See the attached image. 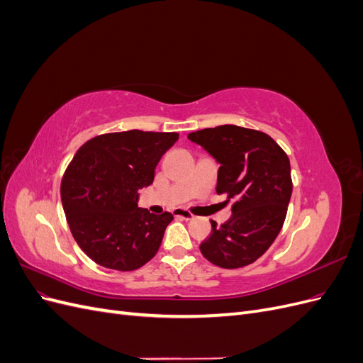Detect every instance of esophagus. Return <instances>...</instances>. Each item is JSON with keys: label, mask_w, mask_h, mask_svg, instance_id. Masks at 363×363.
<instances>
[{"label": "esophagus", "mask_w": 363, "mask_h": 363, "mask_svg": "<svg viewBox=\"0 0 363 363\" xmlns=\"http://www.w3.org/2000/svg\"><path fill=\"white\" fill-rule=\"evenodd\" d=\"M172 215H174L175 218H182V219H186V221H188V219H192V218H194V215H192L191 212L184 211V208H180V207L174 208V211H172Z\"/></svg>", "instance_id": "1"}]
</instances>
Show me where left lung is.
Returning <instances> with one entry per match:
<instances>
[{"mask_svg": "<svg viewBox=\"0 0 363 363\" xmlns=\"http://www.w3.org/2000/svg\"><path fill=\"white\" fill-rule=\"evenodd\" d=\"M218 163L216 194H227L232 216L203 240V256L235 269L250 265L280 233L292 195L289 159L272 138L257 130L219 125L188 135Z\"/></svg>", "mask_w": 363, "mask_h": 363, "instance_id": "left-lung-1", "label": "left lung"}]
</instances>
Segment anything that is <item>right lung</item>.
Wrapping results in <instances>:
<instances>
[{"instance_id":"right-lung-1","label":"right lung","mask_w":363,"mask_h":363,"mask_svg":"<svg viewBox=\"0 0 363 363\" xmlns=\"http://www.w3.org/2000/svg\"><path fill=\"white\" fill-rule=\"evenodd\" d=\"M177 139L128 130L96 136L75 152L62 180V204L77 244L98 265L133 271L156 256L174 216L138 207V191L152 183Z\"/></svg>"}]
</instances>
